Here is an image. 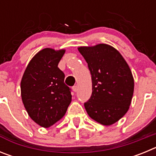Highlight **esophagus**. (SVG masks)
<instances>
[{"mask_svg":"<svg viewBox=\"0 0 156 156\" xmlns=\"http://www.w3.org/2000/svg\"><path fill=\"white\" fill-rule=\"evenodd\" d=\"M73 90L74 92L77 91V90H78V87H77L76 85V86H74V87H73Z\"/></svg>","mask_w":156,"mask_h":156,"instance_id":"1","label":"esophagus"}]
</instances>
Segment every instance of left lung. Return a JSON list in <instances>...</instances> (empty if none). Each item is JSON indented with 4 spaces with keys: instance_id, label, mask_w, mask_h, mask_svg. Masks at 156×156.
I'll return each instance as SVG.
<instances>
[{
    "instance_id": "8db88e82",
    "label": "left lung",
    "mask_w": 156,
    "mask_h": 156,
    "mask_svg": "<svg viewBox=\"0 0 156 156\" xmlns=\"http://www.w3.org/2000/svg\"><path fill=\"white\" fill-rule=\"evenodd\" d=\"M91 74L92 94L84 107L92 119L114 124L129 110L134 89L131 70L119 51L106 44L79 47Z\"/></svg>"
}]
</instances>
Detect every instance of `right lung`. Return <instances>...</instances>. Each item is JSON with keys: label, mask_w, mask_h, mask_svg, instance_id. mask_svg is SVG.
Segmentation results:
<instances>
[{"label": "right lung", "mask_w": 156, "mask_h": 156, "mask_svg": "<svg viewBox=\"0 0 156 156\" xmlns=\"http://www.w3.org/2000/svg\"><path fill=\"white\" fill-rule=\"evenodd\" d=\"M66 52L47 48L37 52L27 66L21 80L22 101L36 123L48 128L59 121L71 103L70 88L58 67Z\"/></svg>", "instance_id": "1"}]
</instances>
